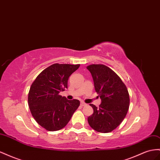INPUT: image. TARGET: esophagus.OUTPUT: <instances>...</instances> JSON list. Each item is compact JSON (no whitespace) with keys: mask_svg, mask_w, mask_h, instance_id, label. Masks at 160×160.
<instances>
[{"mask_svg":"<svg viewBox=\"0 0 160 160\" xmlns=\"http://www.w3.org/2000/svg\"><path fill=\"white\" fill-rule=\"evenodd\" d=\"M87 104H86L85 103H84V102H81V106H86Z\"/></svg>","mask_w":160,"mask_h":160,"instance_id":"1","label":"esophagus"}]
</instances>
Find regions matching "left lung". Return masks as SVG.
<instances>
[{
	"label": "left lung",
	"instance_id": "left-lung-1",
	"mask_svg": "<svg viewBox=\"0 0 160 160\" xmlns=\"http://www.w3.org/2000/svg\"><path fill=\"white\" fill-rule=\"evenodd\" d=\"M87 68L92 74L95 90L102 101L99 108L89 104L93 113L88 117V123L98 132H111L119 126L127 114L130 103L128 89L109 67L91 64Z\"/></svg>",
	"mask_w": 160,
	"mask_h": 160
}]
</instances>
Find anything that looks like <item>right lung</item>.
<instances>
[{
	"instance_id": "1",
	"label": "right lung",
	"mask_w": 160,
	"mask_h": 160,
	"mask_svg": "<svg viewBox=\"0 0 160 160\" xmlns=\"http://www.w3.org/2000/svg\"><path fill=\"white\" fill-rule=\"evenodd\" d=\"M79 66L54 64L42 71L30 87V111L36 121L47 131H56L64 128L79 106L78 100H68L59 95L67 88L68 78Z\"/></svg>"
}]
</instances>
